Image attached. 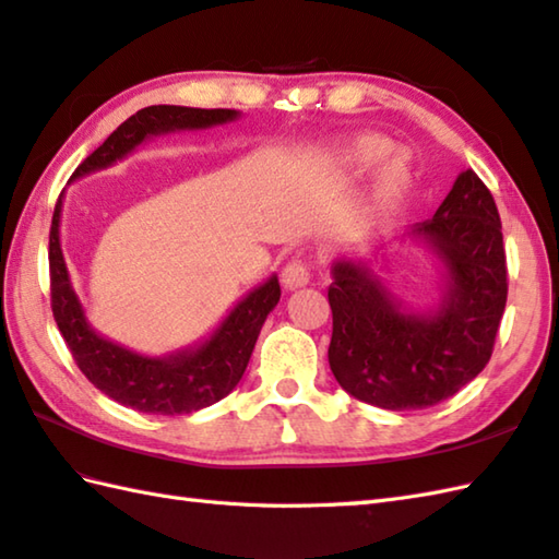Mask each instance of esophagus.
Returning a JSON list of instances; mask_svg holds the SVG:
<instances>
[{"label": "esophagus", "instance_id": "34e87169", "mask_svg": "<svg viewBox=\"0 0 559 559\" xmlns=\"http://www.w3.org/2000/svg\"><path fill=\"white\" fill-rule=\"evenodd\" d=\"M281 278H283V286L290 288V290L302 288V286H307V283H310L312 269L305 259H293V261H288L286 266H283Z\"/></svg>", "mask_w": 559, "mask_h": 559}]
</instances>
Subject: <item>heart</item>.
Wrapping results in <instances>:
<instances>
[{"mask_svg": "<svg viewBox=\"0 0 559 559\" xmlns=\"http://www.w3.org/2000/svg\"><path fill=\"white\" fill-rule=\"evenodd\" d=\"M389 141L382 136H360L358 141L353 144V160L360 163V165H372L379 158H384L389 153ZM403 185H406V168H403L401 160H394L386 165V170L382 175V180H379V194L384 199H394L401 194Z\"/></svg>", "mask_w": 559, "mask_h": 559, "instance_id": "1", "label": "heart"}]
</instances>
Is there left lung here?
<instances>
[{
  "instance_id": "8db88e82",
  "label": "left lung",
  "mask_w": 559,
  "mask_h": 559,
  "mask_svg": "<svg viewBox=\"0 0 559 559\" xmlns=\"http://www.w3.org/2000/svg\"><path fill=\"white\" fill-rule=\"evenodd\" d=\"M447 261L449 288L435 314H406L382 283L336 261L329 305V365L350 396L386 411L437 406L483 372L507 305L502 221L490 189L466 170L432 218L418 223Z\"/></svg>"
}]
</instances>
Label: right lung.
Here are the masks:
<instances>
[{
	"label": "right lung",
	"instance_id": "obj_1",
	"mask_svg": "<svg viewBox=\"0 0 559 559\" xmlns=\"http://www.w3.org/2000/svg\"><path fill=\"white\" fill-rule=\"evenodd\" d=\"M235 117V110L223 108L201 110L180 108V105H151L117 127L71 177L105 168L141 144L148 134L211 127L230 122ZM59 213H62V194L55 204L50 249H47L50 307L71 358L88 382L122 406L156 415L194 413L228 396L247 370L249 355L254 350L257 336L269 312L278 305V278L273 276L264 286L249 293L201 348L165 360L144 358V355L100 338L86 324L79 298L71 290L62 247H59Z\"/></svg>",
	"mask_w": 559,
	"mask_h": 559
}]
</instances>
